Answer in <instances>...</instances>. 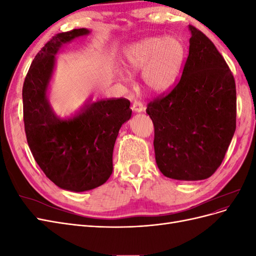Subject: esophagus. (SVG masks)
Here are the masks:
<instances>
[{"mask_svg":"<svg viewBox=\"0 0 256 256\" xmlns=\"http://www.w3.org/2000/svg\"><path fill=\"white\" fill-rule=\"evenodd\" d=\"M132 110L134 112H143L145 110V106L140 100H134V102L132 104Z\"/></svg>","mask_w":256,"mask_h":256,"instance_id":"1","label":"esophagus"}]
</instances>
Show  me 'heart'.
I'll return each mask as SVG.
<instances>
[{
    "mask_svg": "<svg viewBox=\"0 0 256 256\" xmlns=\"http://www.w3.org/2000/svg\"><path fill=\"white\" fill-rule=\"evenodd\" d=\"M184 49L176 37H147L131 44L124 56L130 74L142 72L145 86L152 92L168 90L175 82L184 62Z\"/></svg>",
    "mask_w": 256,
    "mask_h": 256,
    "instance_id": "1",
    "label": "heart"
}]
</instances>
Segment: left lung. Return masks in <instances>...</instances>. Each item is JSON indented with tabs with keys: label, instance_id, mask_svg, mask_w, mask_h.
Segmentation results:
<instances>
[{
	"label": "left lung",
	"instance_id": "1",
	"mask_svg": "<svg viewBox=\"0 0 256 256\" xmlns=\"http://www.w3.org/2000/svg\"><path fill=\"white\" fill-rule=\"evenodd\" d=\"M182 74L166 95L148 104L160 172L202 180L220 166L236 130L234 76L212 42L194 26Z\"/></svg>",
	"mask_w": 256,
	"mask_h": 256
}]
</instances>
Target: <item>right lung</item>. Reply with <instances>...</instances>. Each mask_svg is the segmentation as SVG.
Segmentation results:
<instances>
[{"label": "right lung", "mask_w": 256, "mask_h": 256, "mask_svg": "<svg viewBox=\"0 0 256 256\" xmlns=\"http://www.w3.org/2000/svg\"><path fill=\"white\" fill-rule=\"evenodd\" d=\"M90 34L74 28L53 36L37 53L22 88L28 144L37 164L58 187L74 192L104 184L113 171V148L124 122L130 120L125 98L88 102L74 118L54 114L47 92L56 54L64 44Z\"/></svg>", "instance_id": "add662e5"}]
</instances>
